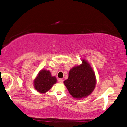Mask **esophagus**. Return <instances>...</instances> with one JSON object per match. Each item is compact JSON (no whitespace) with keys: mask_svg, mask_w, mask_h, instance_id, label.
<instances>
[{"mask_svg":"<svg viewBox=\"0 0 127 127\" xmlns=\"http://www.w3.org/2000/svg\"><path fill=\"white\" fill-rule=\"evenodd\" d=\"M58 82H59L60 83H63V81H64V80L62 79H59L58 80Z\"/></svg>","mask_w":127,"mask_h":127,"instance_id":"esophagus-1","label":"esophagus"}]
</instances>
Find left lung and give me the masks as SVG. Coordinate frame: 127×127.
<instances>
[{
    "instance_id": "8db88e82",
    "label": "left lung",
    "mask_w": 127,
    "mask_h": 127,
    "mask_svg": "<svg viewBox=\"0 0 127 127\" xmlns=\"http://www.w3.org/2000/svg\"><path fill=\"white\" fill-rule=\"evenodd\" d=\"M64 83L74 98L82 99L88 96L93 92L96 79L89 62L82 60L81 65L70 69L69 78Z\"/></svg>"
}]
</instances>
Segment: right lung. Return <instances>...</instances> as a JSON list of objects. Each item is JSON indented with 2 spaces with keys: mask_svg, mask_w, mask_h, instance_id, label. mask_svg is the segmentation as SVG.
Returning <instances> with one entry per match:
<instances>
[{
  "mask_svg": "<svg viewBox=\"0 0 127 127\" xmlns=\"http://www.w3.org/2000/svg\"><path fill=\"white\" fill-rule=\"evenodd\" d=\"M56 82V78L52 76L49 70H41L34 80V87L39 93H45Z\"/></svg>",
  "mask_w": 127,
  "mask_h": 127,
  "instance_id": "add662e5",
  "label": "right lung"
}]
</instances>
